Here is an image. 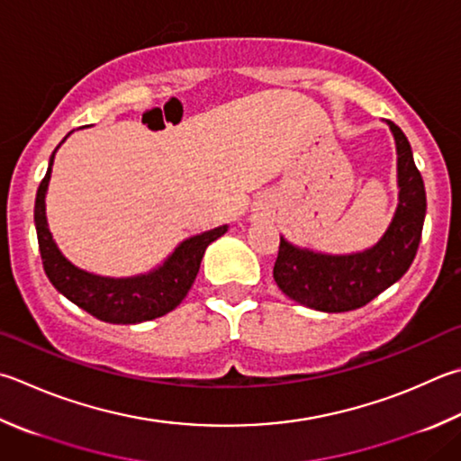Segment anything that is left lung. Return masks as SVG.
Instances as JSON below:
<instances>
[{
	"label": "left lung",
	"instance_id": "obj_1",
	"mask_svg": "<svg viewBox=\"0 0 461 461\" xmlns=\"http://www.w3.org/2000/svg\"><path fill=\"white\" fill-rule=\"evenodd\" d=\"M389 124L397 143L401 194L387 233L375 248L353 256L312 254L280 238L274 280L296 303L322 312L357 311L395 284L411 266L421 241L428 199L411 145L395 122Z\"/></svg>",
	"mask_w": 461,
	"mask_h": 461
}]
</instances>
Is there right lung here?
<instances>
[{"label": "right lung", "mask_w": 461, "mask_h": 461, "mask_svg": "<svg viewBox=\"0 0 461 461\" xmlns=\"http://www.w3.org/2000/svg\"><path fill=\"white\" fill-rule=\"evenodd\" d=\"M52 161L54 155L50 158L44 179L40 181L36 205H33V221H36L41 264L54 288L82 311L96 316L98 321L114 324L153 321L177 308L195 280L205 248L213 240L221 238L228 231V225L185 240L158 270L147 276L113 280L82 272L58 252L46 223L44 197L50 173H52Z\"/></svg>", "instance_id": "obj_1"}]
</instances>
